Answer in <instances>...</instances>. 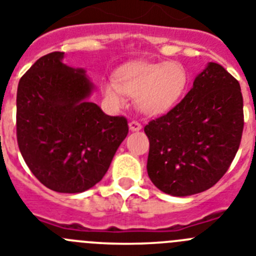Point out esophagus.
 Returning a JSON list of instances; mask_svg holds the SVG:
<instances>
[{
	"instance_id": "1",
	"label": "esophagus",
	"mask_w": 256,
	"mask_h": 256,
	"mask_svg": "<svg viewBox=\"0 0 256 256\" xmlns=\"http://www.w3.org/2000/svg\"><path fill=\"white\" fill-rule=\"evenodd\" d=\"M128 128H130L131 131H139L142 130V125H140L138 121H131L130 124H128Z\"/></svg>"
}]
</instances>
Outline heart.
I'll return each instance as SVG.
<instances>
[{
	"label": "heart",
	"mask_w": 256,
	"mask_h": 256,
	"mask_svg": "<svg viewBox=\"0 0 256 256\" xmlns=\"http://www.w3.org/2000/svg\"><path fill=\"white\" fill-rule=\"evenodd\" d=\"M188 72L182 64L131 62L120 68L114 82L102 85V93L112 104H122L125 94L136 100L138 108L148 116L170 111L188 86Z\"/></svg>",
	"instance_id": "heart-1"
}]
</instances>
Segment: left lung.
Returning a JSON list of instances; mask_svg holds the SVG:
<instances>
[{
  "mask_svg": "<svg viewBox=\"0 0 256 256\" xmlns=\"http://www.w3.org/2000/svg\"><path fill=\"white\" fill-rule=\"evenodd\" d=\"M242 130L240 84L223 66L209 62L185 98L144 128L149 178L174 196L208 190L231 166Z\"/></svg>",
  "mask_w": 256,
  "mask_h": 256,
  "instance_id": "left-lung-1",
  "label": "left lung"
}]
</instances>
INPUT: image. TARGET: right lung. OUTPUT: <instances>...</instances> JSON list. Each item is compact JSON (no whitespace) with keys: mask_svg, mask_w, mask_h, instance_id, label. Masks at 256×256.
Returning <instances> with one entry per match:
<instances>
[{"mask_svg":"<svg viewBox=\"0 0 256 256\" xmlns=\"http://www.w3.org/2000/svg\"><path fill=\"white\" fill-rule=\"evenodd\" d=\"M64 52L40 57L22 76L16 138L32 174L57 192L98 184L128 132L124 116H108L86 98L93 84L82 68L62 64Z\"/></svg>","mask_w":256,"mask_h":256,"instance_id":"right-lung-1","label":"right lung"}]
</instances>
